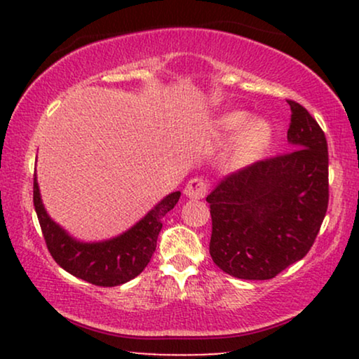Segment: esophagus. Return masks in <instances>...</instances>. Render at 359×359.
Instances as JSON below:
<instances>
[{
	"instance_id": "obj_1",
	"label": "esophagus",
	"mask_w": 359,
	"mask_h": 359,
	"mask_svg": "<svg viewBox=\"0 0 359 359\" xmlns=\"http://www.w3.org/2000/svg\"><path fill=\"white\" fill-rule=\"evenodd\" d=\"M205 193H208V184H205V181L201 178H193L184 188L186 198L189 199H203Z\"/></svg>"
}]
</instances>
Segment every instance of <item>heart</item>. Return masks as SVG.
Returning a JSON list of instances; mask_svg holds the SVG:
<instances>
[{
	"label": "heart",
	"instance_id": "1",
	"mask_svg": "<svg viewBox=\"0 0 359 359\" xmlns=\"http://www.w3.org/2000/svg\"><path fill=\"white\" fill-rule=\"evenodd\" d=\"M245 111H233L220 116L214 124V140L219 145H227L237 133L233 145V161L237 165L252 163L262 156L271 144L273 129L264 119H250Z\"/></svg>",
	"mask_w": 359,
	"mask_h": 359
}]
</instances>
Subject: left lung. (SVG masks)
I'll return each mask as SVG.
<instances>
[{"instance_id":"1","label":"left lung","mask_w":359,"mask_h":359,"mask_svg":"<svg viewBox=\"0 0 359 359\" xmlns=\"http://www.w3.org/2000/svg\"><path fill=\"white\" fill-rule=\"evenodd\" d=\"M287 102L291 151L227 176L205 198L212 217L210 257L238 279H271L302 259L327 214L325 134L306 107Z\"/></svg>"}]
</instances>
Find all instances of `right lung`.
<instances>
[{"label": "right lung", "instance_id": "add662e5", "mask_svg": "<svg viewBox=\"0 0 359 359\" xmlns=\"http://www.w3.org/2000/svg\"><path fill=\"white\" fill-rule=\"evenodd\" d=\"M180 196V191L165 196L139 222L117 237L81 242L47 214L34 173V208L52 258L73 276L102 287L119 286L144 271L156 248V238L163 227L161 220L175 208Z\"/></svg>", "mask_w": 359, "mask_h": 359}]
</instances>
